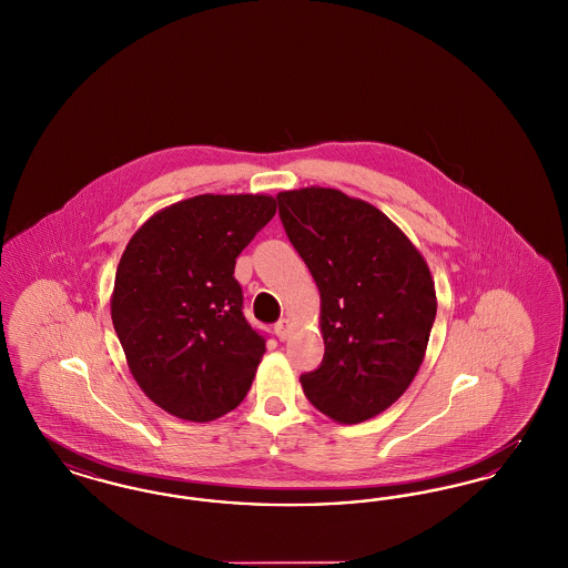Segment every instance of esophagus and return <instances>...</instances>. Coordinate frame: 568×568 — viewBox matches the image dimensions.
Returning <instances> with one entry per match:
<instances>
[{"label":"esophagus","mask_w":568,"mask_h":568,"mask_svg":"<svg viewBox=\"0 0 568 568\" xmlns=\"http://www.w3.org/2000/svg\"><path fill=\"white\" fill-rule=\"evenodd\" d=\"M274 332H276L278 341H287V336H290V332H292L290 320H281L278 324L274 325Z\"/></svg>","instance_id":"esophagus-1"}]
</instances>
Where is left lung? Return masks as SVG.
Masks as SVG:
<instances>
[{"mask_svg":"<svg viewBox=\"0 0 568 568\" xmlns=\"http://www.w3.org/2000/svg\"><path fill=\"white\" fill-rule=\"evenodd\" d=\"M276 202L322 296L324 359L300 377L302 389L334 422H366L424 362L436 317L428 264L389 216L343 191H281Z\"/></svg>","mask_w":568,"mask_h":568,"instance_id":"left-lung-1","label":"left lung"}]
</instances>
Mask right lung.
Returning <instances> with one entry per match:
<instances>
[{
    "label": "right lung",
    "mask_w": 568,
    "mask_h": 568,
    "mask_svg": "<svg viewBox=\"0 0 568 568\" xmlns=\"http://www.w3.org/2000/svg\"><path fill=\"white\" fill-rule=\"evenodd\" d=\"M276 213L271 195H195L151 216L125 246L110 300L140 389L174 417L241 405L266 352L243 315L236 257Z\"/></svg>",
    "instance_id": "1"
}]
</instances>
